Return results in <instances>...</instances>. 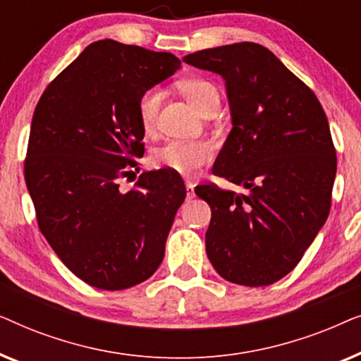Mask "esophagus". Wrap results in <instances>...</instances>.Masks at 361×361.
<instances>
[{
	"instance_id": "34e87169",
	"label": "esophagus",
	"mask_w": 361,
	"mask_h": 361,
	"mask_svg": "<svg viewBox=\"0 0 361 361\" xmlns=\"http://www.w3.org/2000/svg\"><path fill=\"white\" fill-rule=\"evenodd\" d=\"M185 190H187V199H194V184L190 180H185Z\"/></svg>"
}]
</instances>
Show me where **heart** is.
<instances>
[{"label":"heart","instance_id":"b5f03b06","mask_svg":"<svg viewBox=\"0 0 361 361\" xmlns=\"http://www.w3.org/2000/svg\"><path fill=\"white\" fill-rule=\"evenodd\" d=\"M179 90L187 100L202 111L212 100L219 98V90L214 83L205 78H185L179 83ZM162 102L159 88H149L142 92L137 100V116L145 130H151L157 120V113ZM214 157V149L207 141H169L152 152V162L156 167L174 171L177 174L190 176L205 166Z\"/></svg>","mask_w":361,"mask_h":361}]
</instances>
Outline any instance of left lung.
I'll return each mask as SVG.
<instances>
[{
  "label": "left lung",
  "instance_id": "obj_1",
  "mask_svg": "<svg viewBox=\"0 0 361 361\" xmlns=\"http://www.w3.org/2000/svg\"><path fill=\"white\" fill-rule=\"evenodd\" d=\"M184 62L225 80L231 130L214 174L245 194L197 185L210 205L205 250L230 283L258 288L290 273L330 212L337 157L324 108L269 49L236 42Z\"/></svg>",
  "mask_w": 361,
  "mask_h": 361
}]
</instances>
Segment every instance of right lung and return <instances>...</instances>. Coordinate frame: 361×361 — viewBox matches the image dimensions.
<instances>
[{"mask_svg":"<svg viewBox=\"0 0 361 361\" xmlns=\"http://www.w3.org/2000/svg\"><path fill=\"white\" fill-rule=\"evenodd\" d=\"M179 68L171 52L103 39L54 78L34 110L24 177L39 230L93 288H133L164 258L184 180L149 171L123 192L118 179L145 154L141 93Z\"/></svg>","mask_w":361,"mask_h":361,"instance_id":"add662e5","label":"right lung"}]
</instances>
